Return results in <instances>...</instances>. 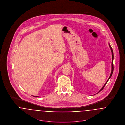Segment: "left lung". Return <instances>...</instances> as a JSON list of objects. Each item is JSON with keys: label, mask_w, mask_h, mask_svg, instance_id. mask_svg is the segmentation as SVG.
Here are the masks:
<instances>
[{"label": "left lung", "mask_w": 125, "mask_h": 125, "mask_svg": "<svg viewBox=\"0 0 125 125\" xmlns=\"http://www.w3.org/2000/svg\"><path fill=\"white\" fill-rule=\"evenodd\" d=\"M109 47H110V49H111V52H112V70H111V74H110V76H109V78H108V79L107 80V81H106V82L105 83V84L104 85V86L102 87V88L100 90V91L98 92V93H99L100 91H101V90H102L104 88V87L105 86V85H106V84H107V82H108V81L109 80V79L111 78V77L112 76V74H113V70H114V65H113V59H114V54H113V50H112V47H111V46H110V44H109Z\"/></svg>", "instance_id": "8db88e82"}]
</instances>
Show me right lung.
<instances>
[{
	"instance_id": "add662e5",
	"label": "right lung",
	"mask_w": 125,
	"mask_h": 125,
	"mask_svg": "<svg viewBox=\"0 0 125 125\" xmlns=\"http://www.w3.org/2000/svg\"><path fill=\"white\" fill-rule=\"evenodd\" d=\"M34 97H35V96H34Z\"/></svg>"
}]
</instances>
